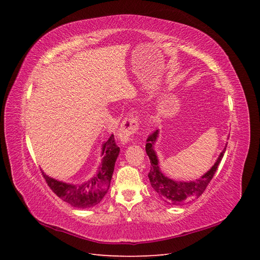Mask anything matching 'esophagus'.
I'll use <instances>...</instances> for the list:
<instances>
[{
    "mask_svg": "<svg viewBox=\"0 0 260 260\" xmlns=\"http://www.w3.org/2000/svg\"><path fill=\"white\" fill-rule=\"evenodd\" d=\"M139 125H140V121H139V117L137 115H131L129 117H125L124 119L122 120L120 128H119V139L122 142V144L130 142L131 138L136 135L137 131L139 130Z\"/></svg>",
    "mask_w": 260,
    "mask_h": 260,
    "instance_id": "esophagus-1",
    "label": "esophagus"
}]
</instances>
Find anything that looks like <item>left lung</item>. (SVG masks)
<instances>
[{"instance_id": "1", "label": "left lung", "mask_w": 260, "mask_h": 260, "mask_svg": "<svg viewBox=\"0 0 260 260\" xmlns=\"http://www.w3.org/2000/svg\"><path fill=\"white\" fill-rule=\"evenodd\" d=\"M158 137V130L154 131L151 136L147 138V143L145 145L146 154L151 161V170L148 172V179L152 187L157 192L160 198L172 205H183V204L199 199L200 196L206 190L208 183L214 177L215 172L221 161L225 147L220 153L218 159L205 175H203L200 179L193 181H176L165 177L158 167V159L154 149V144Z\"/></svg>"}]
</instances>
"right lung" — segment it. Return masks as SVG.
I'll use <instances>...</instances> for the list:
<instances>
[{"instance_id": "add662e5", "label": "right lung", "mask_w": 260, "mask_h": 260, "mask_svg": "<svg viewBox=\"0 0 260 260\" xmlns=\"http://www.w3.org/2000/svg\"><path fill=\"white\" fill-rule=\"evenodd\" d=\"M119 151L120 148L117 146L114 135H112L102 148V155L104 154V157L98 174L84 183L69 184L46 176L44 172L42 175L51 190L64 202L78 208L93 207L103 200L108 191Z\"/></svg>"}]
</instances>
